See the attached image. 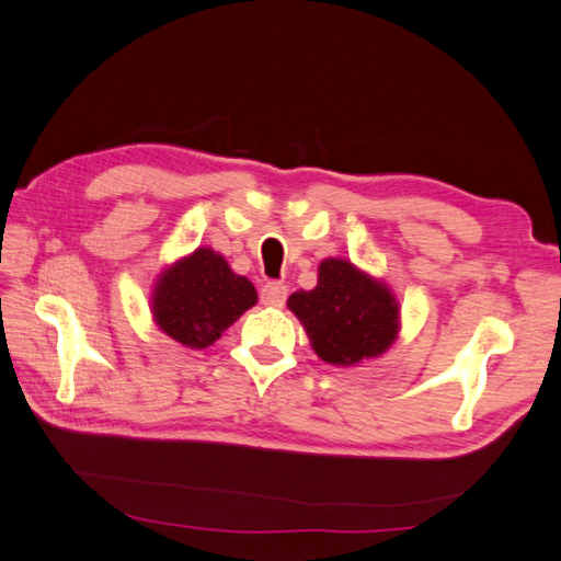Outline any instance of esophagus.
Instances as JSON below:
<instances>
[{"mask_svg": "<svg viewBox=\"0 0 561 561\" xmlns=\"http://www.w3.org/2000/svg\"><path fill=\"white\" fill-rule=\"evenodd\" d=\"M260 299L266 307H280V304L287 299V287L283 283H266L260 290Z\"/></svg>", "mask_w": 561, "mask_h": 561, "instance_id": "1", "label": "esophagus"}]
</instances>
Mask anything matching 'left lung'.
Segmentation results:
<instances>
[{"instance_id": "left-lung-1", "label": "left lung", "mask_w": 561, "mask_h": 561, "mask_svg": "<svg viewBox=\"0 0 561 561\" xmlns=\"http://www.w3.org/2000/svg\"><path fill=\"white\" fill-rule=\"evenodd\" d=\"M287 307L307 330L318 358L330 365L377 358L400 330L393 293L346 260L320 262L318 285L309 293H293Z\"/></svg>"}]
</instances>
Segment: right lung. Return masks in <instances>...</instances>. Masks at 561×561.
I'll return each mask as SVG.
<instances>
[{"label": "right lung", "instance_id": "right-lung-1", "mask_svg": "<svg viewBox=\"0 0 561 561\" xmlns=\"http://www.w3.org/2000/svg\"><path fill=\"white\" fill-rule=\"evenodd\" d=\"M257 304V290L233 274L222 254L196 248L168 266L151 295V313L163 334L186 348H208Z\"/></svg>", "mask_w": 561, "mask_h": 561}]
</instances>
